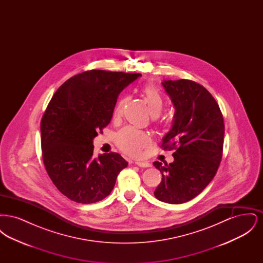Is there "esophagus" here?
<instances>
[{"instance_id":"esophagus-1","label":"esophagus","mask_w":263,"mask_h":263,"mask_svg":"<svg viewBox=\"0 0 263 263\" xmlns=\"http://www.w3.org/2000/svg\"><path fill=\"white\" fill-rule=\"evenodd\" d=\"M135 163L137 164L138 166H140V167H149L151 164L149 163H147V162H135Z\"/></svg>"}]
</instances>
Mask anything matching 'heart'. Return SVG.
Masks as SVG:
<instances>
[{
    "mask_svg": "<svg viewBox=\"0 0 263 263\" xmlns=\"http://www.w3.org/2000/svg\"><path fill=\"white\" fill-rule=\"evenodd\" d=\"M144 100L147 103L149 112L152 116H159L163 108V99L161 92L153 86H146L142 89ZM126 99L118 101L115 109L114 117H118L123 111ZM151 143V138L148 134L141 132L133 127H125L121 129L116 135V145L122 152L130 156H139L143 148L147 147Z\"/></svg>",
    "mask_w": 263,
    "mask_h": 263,
    "instance_id": "b5f03b06",
    "label": "heart"
}]
</instances>
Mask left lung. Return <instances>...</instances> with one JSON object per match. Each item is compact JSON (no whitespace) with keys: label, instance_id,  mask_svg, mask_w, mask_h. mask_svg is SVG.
<instances>
[{"label":"left lung","instance_id":"left-lung-1","mask_svg":"<svg viewBox=\"0 0 263 263\" xmlns=\"http://www.w3.org/2000/svg\"><path fill=\"white\" fill-rule=\"evenodd\" d=\"M175 108L172 129L163 137V150H175V161L153 164L162 173L157 199L181 204L196 197L216 175L222 160L225 124L217 101L190 80L163 81Z\"/></svg>","mask_w":263,"mask_h":263}]
</instances>
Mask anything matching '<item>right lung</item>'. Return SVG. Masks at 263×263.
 Returning a JSON list of instances; mask_svg holds the SVG:
<instances>
[{
  "label": "right lung",
  "mask_w": 263,
  "mask_h": 263,
  "mask_svg": "<svg viewBox=\"0 0 263 263\" xmlns=\"http://www.w3.org/2000/svg\"><path fill=\"white\" fill-rule=\"evenodd\" d=\"M141 74L90 70L67 80L42 116L46 172L71 200L89 204L110 194L128 163L117 153L95 158L92 140L109 124L119 93Z\"/></svg>",
  "instance_id": "add662e5"
}]
</instances>
